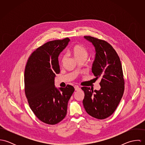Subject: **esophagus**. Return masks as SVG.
I'll return each mask as SVG.
<instances>
[{
	"label": "esophagus",
	"mask_w": 145,
	"mask_h": 145,
	"mask_svg": "<svg viewBox=\"0 0 145 145\" xmlns=\"http://www.w3.org/2000/svg\"><path fill=\"white\" fill-rule=\"evenodd\" d=\"M74 88H75V91H78V90H79L80 89V88L78 85H75V86H74Z\"/></svg>",
	"instance_id": "esophagus-1"
}]
</instances>
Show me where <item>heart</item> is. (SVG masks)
Segmentation results:
<instances>
[{
	"instance_id": "heart-1",
	"label": "heart",
	"mask_w": 145,
	"mask_h": 145,
	"mask_svg": "<svg viewBox=\"0 0 145 145\" xmlns=\"http://www.w3.org/2000/svg\"><path fill=\"white\" fill-rule=\"evenodd\" d=\"M72 53L74 55V57L78 60L82 59V58H87L88 56V52L87 50L82 45L76 44L75 45L72 50ZM66 57V55L65 54H63L61 57V63L64 62Z\"/></svg>"
}]
</instances>
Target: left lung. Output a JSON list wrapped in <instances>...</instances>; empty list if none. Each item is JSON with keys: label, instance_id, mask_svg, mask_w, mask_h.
Instances as JSON below:
<instances>
[{"label": "left lung", "instance_id": "obj_1", "mask_svg": "<svg viewBox=\"0 0 145 145\" xmlns=\"http://www.w3.org/2000/svg\"><path fill=\"white\" fill-rule=\"evenodd\" d=\"M96 51L91 71L95 79L99 78V90L82 87L85 96L84 107L88 114L99 120L110 116L120 103L124 90V80L120 59L113 47L106 41L89 36Z\"/></svg>", "mask_w": 145, "mask_h": 145}]
</instances>
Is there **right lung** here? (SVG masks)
<instances>
[{
    "instance_id": "1",
    "label": "right lung",
    "mask_w": 145,
    "mask_h": 145,
    "mask_svg": "<svg viewBox=\"0 0 145 145\" xmlns=\"http://www.w3.org/2000/svg\"><path fill=\"white\" fill-rule=\"evenodd\" d=\"M69 38L47 42L29 57L24 71V91L29 106L39 120L57 124L65 117L68 101L74 88L67 85L55 88L54 78L60 73L58 57L66 47Z\"/></svg>"
}]
</instances>
